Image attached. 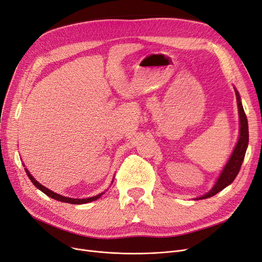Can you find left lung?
Instances as JSON below:
<instances>
[{
	"instance_id": "8db88e82",
	"label": "left lung",
	"mask_w": 262,
	"mask_h": 262,
	"mask_svg": "<svg viewBox=\"0 0 262 262\" xmlns=\"http://www.w3.org/2000/svg\"><path fill=\"white\" fill-rule=\"evenodd\" d=\"M235 94H236V100H237L238 113H239V124H241L238 141L236 143V147H235L233 153H232V156H231L228 164L225 166L224 170H222L221 175H220L219 179L217 180L214 188H212L208 193H206L205 195L199 198L198 200H203V199L214 196L215 194H217L218 192H220L221 190H224L226 187L231 185V183L233 182L234 179L236 178L237 173L241 169L242 163H243V161H244L246 149L248 146V123H247L246 114L243 109V105H242V102H241L238 92L236 90H235Z\"/></svg>"
}]
</instances>
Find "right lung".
I'll use <instances>...</instances> for the list:
<instances>
[{
	"label": "right lung",
	"instance_id": "1",
	"mask_svg": "<svg viewBox=\"0 0 262 262\" xmlns=\"http://www.w3.org/2000/svg\"><path fill=\"white\" fill-rule=\"evenodd\" d=\"M25 169H26V168H25ZM26 172H27V175H28L29 179H30V180L32 181L33 185H34L38 190H41L43 193H45L46 195H48V196L54 199V200L59 201V202L69 203V204H85V203L96 201L97 199H99V198L101 196V194H102V193H101V194H99V195H96V196H94V198H89V199H70V198H66V196L57 194V193H55V192H53V191H51V190L46 189L45 187H43V186L41 185V183H38V182L31 176V173L29 172L27 169H26Z\"/></svg>",
	"mask_w": 262,
	"mask_h": 262
}]
</instances>
